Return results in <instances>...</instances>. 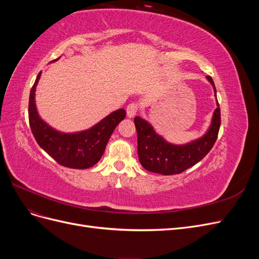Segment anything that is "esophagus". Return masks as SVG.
<instances>
[{
	"instance_id": "obj_1",
	"label": "esophagus",
	"mask_w": 259,
	"mask_h": 259,
	"mask_svg": "<svg viewBox=\"0 0 259 259\" xmlns=\"http://www.w3.org/2000/svg\"><path fill=\"white\" fill-rule=\"evenodd\" d=\"M138 111V105L135 103H131L126 107V113L128 117H134Z\"/></svg>"
}]
</instances>
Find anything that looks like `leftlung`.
<instances>
[{
    "label": "left lung",
    "mask_w": 259,
    "mask_h": 259,
    "mask_svg": "<svg viewBox=\"0 0 259 259\" xmlns=\"http://www.w3.org/2000/svg\"><path fill=\"white\" fill-rule=\"evenodd\" d=\"M206 77L213 85L216 96L213 79L210 76ZM134 122L137 131L138 158L143 167L156 174L174 175L195 165L213 148L221 127V108L217 101V108L208 131L201 138L186 145L167 143L162 136L156 134L150 123L142 117L136 116Z\"/></svg>",
    "instance_id": "1"
}]
</instances>
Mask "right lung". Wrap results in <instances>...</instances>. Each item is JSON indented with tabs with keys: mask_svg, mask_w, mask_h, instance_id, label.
<instances>
[{
	"mask_svg": "<svg viewBox=\"0 0 259 259\" xmlns=\"http://www.w3.org/2000/svg\"><path fill=\"white\" fill-rule=\"evenodd\" d=\"M40 76L41 72L36 76L29 97V123L36 143L62 166L84 169L95 165L103 156L114 128L126 112L119 109L86 131L71 134L58 132L45 123L36 111L34 96Z\"/></svg>",
	"mask_w": 259,
	"mask_h": 259,
	"instance_id": "obj_1",
	"label": "right lung"
}]
</instances>
